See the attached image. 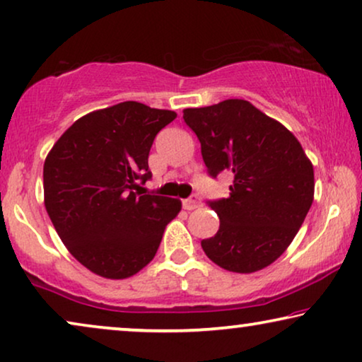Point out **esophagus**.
<instances>
[{
	"mask_svg": "<svg viewBox=\"0 0 362 362\" xmlns=\"http://www.w3.org/2000/svg\"><path fill=\"white\" fill-rule=\"evenodd\" d=\"M199 206H201V199H199V196H197V194H191L189 197H187V199L182 201V207H185L186 211H192V209H196V207H199Z\"/></svg>",
	"mask_w": 362,
	"mask_h": 362,
	"instance_id": "obj_1",
	"label": "esophagus"
}]
</instances>
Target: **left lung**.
Masks as SVG:
<instances>
[{
	"mask_svg": "<svg viewBox=\"0 0 362 362\" xmlns=\"http://www.w3.org/2000/svg\"><path fill=\"white\" fill-rule=\"evenodd\" d=\"M182 118L201 143L207 175H234L229 196L207 201L221 226L201 240L202 250L229 272L262 270L284 254L308 214L313 165L293 133L247 100L186 108Z\"/></svg>",
	"mask_w": 362,
	"mask_h": 362,
	"instance_id": "1",
	"label": "left lung"
}]
</instances>
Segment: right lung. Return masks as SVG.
Wrapping results in <instances>:
<instances>
[{"label": "right lung", "mask_w": 362, "mask_h": 362, "mask_svg": "<svg viewBox=\"0 0 362 362\" xmlns=\"http://www.w3.org/2000/svg\"><path fill=\"white\" fill-rule=\"evenodd\" d=\"M176 118L123 102L78 118L44 163V204L69 252L93 274L127 279L150 264L181 202L140 192L155 136Z\"/></svg>", "instance_id": "add662e5"}]
</instances>
